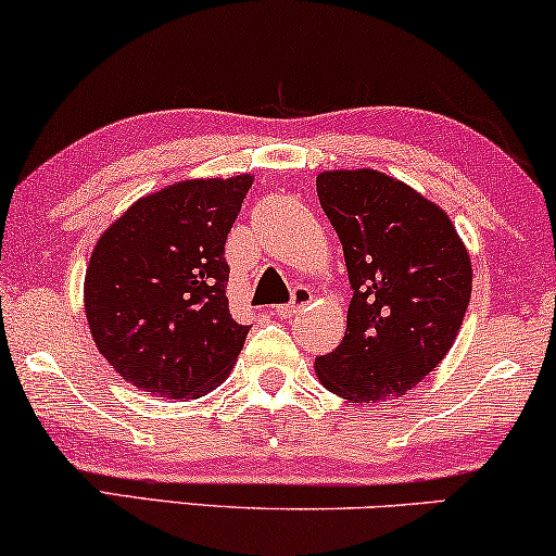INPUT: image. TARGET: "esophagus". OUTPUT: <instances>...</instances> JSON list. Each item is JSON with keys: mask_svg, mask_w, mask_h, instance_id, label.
<instances>
[{"mask_svg": "<svg viewBox=\"0 0 556 556\" xmlns=\"http://www.w3.org/2000/svg\"><path fill=\"white\" fill-rule=\"evenodd\" d=\"M311 300H313V294H311V290H307V287H294L292 300L287 302V305H279L277 315H282V318H292V315L305 311V307L311 305Z\"/></svg>", "mask_w": 556, "mask_h": 556, "instance_id": "esophagus-1", "label": "esophagus"}]
</instances>
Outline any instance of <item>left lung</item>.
<instances>
[{
  "label": "left lung",
  "instance_id": "left-lung-1",
  "mask_svg": "<svg viewBox=\"0 0 556 556\" xmlns=\"http://www.w3.org/2000/svg\"><path fill=\"white\" fill-rule=\"evenodd\" d=\"M323 213L346 258V336L315 359L336 395H405L452 349L472 292V264L441 207L375 168L323 172Z\"/></svg>",
  "mask_w": 556,
  "mask_h": 556
}]
</instances>
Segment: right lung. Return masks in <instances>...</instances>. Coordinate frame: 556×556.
<instances>
[{"label":"right lung","mask_w":556,"mask_h":556,"mask_svg":"<svg viewBox=\"0 0 556 556\" xmlns=\"http://www.w3.org/2000/svg\"><path fill=\"white\" fill-rule=\"evenodd\" d=\"M254 179H189L143 197L104 230L84 279L100 354L149 395L215 390L251 326L233 320L226 238Z\"/></svg>","instance_id":"add662e5"}]
</instances>
